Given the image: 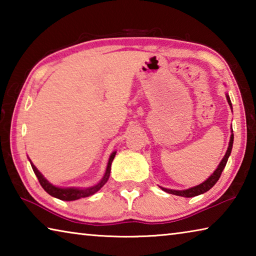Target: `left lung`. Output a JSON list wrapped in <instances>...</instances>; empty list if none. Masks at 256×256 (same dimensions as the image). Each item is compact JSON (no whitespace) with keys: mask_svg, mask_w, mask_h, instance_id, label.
I'll list each match as a JSON object with an SVG mask.
<instances>
[{"mask_svg":"<svg viewBox=\"0 0 256 256\" xmlns=\"http://www.w3.org/2000/svg\"><path fill=\"white\" fill-rule=\"evenodd\" d=\"M226 98H227V100H228V104H229V105H230L232 110V102H230V98H229V96H228V94H226ZM232 144H234V134L232 133L230 141H229V146H228V149L226 151V154H224V157L222 158V162H220L218 168H216V170L214 172V174H212L209 177V178L203 182V183H201L200 185H196V186H194V188H188V190H183L164 188H162V186H160V188H162V190H164V192L170 193V194H174V196H184V198H193V196H200V194H203V193L208 192V190H209L212 188V186H214L216 183V182H218V180L220 178V175H222V172L224 170V168L226 167V164L228 162V158H229V156H230L232 149Z\"/></svg>","mask_w":256,"mask_h":256,"instance_id":"left-lung-1","label":"left lung"}]
</instances>
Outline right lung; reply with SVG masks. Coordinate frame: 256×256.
<instances>
[{
  "mask_svg": "<svg viewBox=\"0 0 256 256\" xmlns=\"http://www.w3.org/2000/svg\"><path fill=\"white\" fill-rule=\"evenodd\" d=\"M115 154H116V151H114V152L110 154V160H108V164H107L106 172H105V175H104L102 180L99 182L97 185L92 186V188H58V186H54L53 184H50V182L47 180L44 176L42 175V172L38 170L36 167H34V164L32 162H30V164H32V170L34 172V175L37 176L38 180H40L42 188H44L46 192L50 194V196H54L56 198H60V200H63V201H74V200H79V198H86V196H92V194L98 192V190H100L102 186L106 184V182L108 180V178H110V166H112V159H114Z\"/></svg>",
  "mask_w": 256,
  "mask_h": 256,
  "instance_id": "1",
  "label": "right lung"
}]
</instances>
